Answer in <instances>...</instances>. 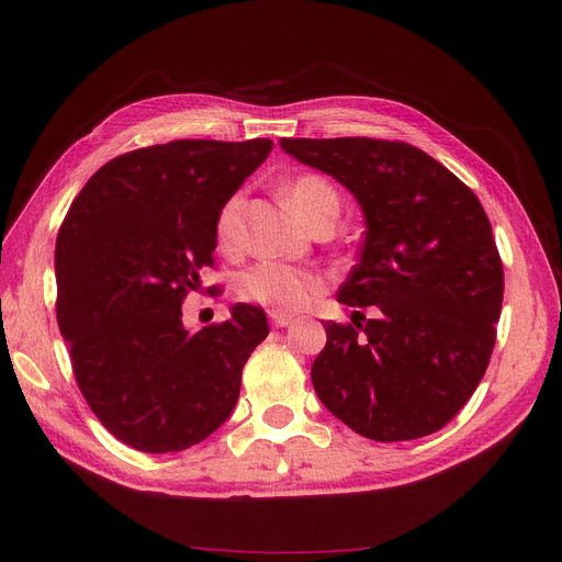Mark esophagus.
I'll list each match as a JSON object with an SVG mask.
<instances>
[{"label":"esophagus","instance_id":"esophagus-1","mask_svg":"<svg viewBox=\"0 0 562 562\" xmlns=\"http://www.w3.org/2000/svg\"><path fill=\"white\" fill-rule=\"evenodd\" d=\"M269 318H271V323H274L277 328H285V326H291V323L295 321L291 314H283V312H269Z\"/></svg>","mask_w":562,"mask_h":562}]
</instances>
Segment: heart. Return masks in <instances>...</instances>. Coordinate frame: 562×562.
Wrapping results in <instances>:
<instances>
[{
  "mask_svg": "<svg viewBox=\"0 0 562 562\" xmlns=\"http://www.w3.org/2000/svg\"><path fill=\"white\" fill-rule=\"evenodd\" d=\"M288 203L302 217V223H310L326 206H339L335 187L318 176H300L285 187ZM244 194H232L215 220V234L220 246L232 248L239 241ZM318 291V279L310 271L283 265V262H258L241 277V295L258 304L281 312H295L310 304Z\"/></svg>",
  "mask_w": 562,
  "mask_h": 562,
  "instance_id": "b5f03b06",
  "label": "heart"
}]
</instances>
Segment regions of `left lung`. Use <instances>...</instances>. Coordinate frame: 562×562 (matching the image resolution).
<instances>
[{
    "label": "left lung",
    "mask_w": 562,
    "mask_h": 562,
    "mask_svg": "<svg viewBox=\"0 0 562 562\" xmlns=\"http://www.w3.org/2000/svg\"><path fill=\"white\" fill-rule=\"evenodd\" d=\"M359 201L366 239L337 300L364 323L326 321L312 366L321 403L382 443L429 436L462 411L495 349L504 269L469 187L427 151L375 138H281Z\"/></svg>",
    "instance_id": "8db88e82"
}]
</instances>
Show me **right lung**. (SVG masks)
I'll return each instance as SVG.
<instances>
[{"label":"right lung","mask_w":562,"mask_h":562,"mask_svg":"<svg viewBox=\"0 0 562 562\" xmlns=\"http://www.w3.org/2000/svg\"><path fill=\"white\" fill-rule=\"evenodd\" d=\"M274 143L173 140L91 176L56 239V314L72 372L103 427L151 454L180 452L232 415L269 333L252 304L190 333L182 302L213 267L215 220Z\"/></svg>","instance_id":"add662e5"}]
</instances>
